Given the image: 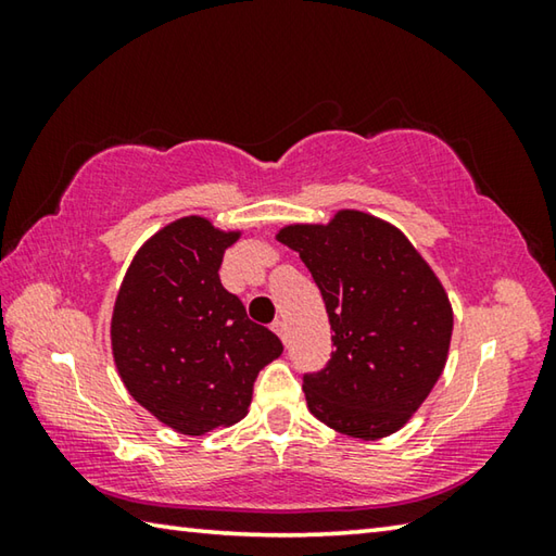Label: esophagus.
<instances>
[{"label":"esophagus","mask_w":556,"mask_h":556,"mask_svg":"<svg viewBox=\"0 0 556 556\" xmlns=\"http://www.w3.org/2000/svg\"><path fill=\"white\" fill-rule=\"evenodd\" d=\"M271 331H275L279 338H281V341H285L287 343V324L285 321H281V318H277V321L275 324H271Z\"/></svg>","instance_id":"obj_1"}]
</instances>
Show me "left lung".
I'll use <instances>...</instances> for the list:
<instances>
[{"instance_id": "8db88e82", "label": "left lung", "mask_w": 556, "mask_h": 556, "mask_svg": "<svg viewBox=\"0 0 556 556\" xmlns=\"http://www.w3.org/2000/svg\"><path fill=\"white\" fill-rule=\"evenodd\" d=\"M277 238L312 271L333 331L324 370L304 372L308 409L348 437L397 431L444 370L454 328L444 287L397 228L368 213Z\"/></svg>"}]
</instances>
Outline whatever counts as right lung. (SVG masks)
Instances as JSON below:
<instances>
[{
	"label": "right lung",
	"mask_w": 556,
	"mask_h": 556,
	"mask_svg": "<svg viewBox=\"0 0 556 556\" xmlns=\"http://www.w3.org/2000/svg\"><path fill=\"white\" fill-rule=\"evenodd\" d=\"M235 240L238 232L195 215L166 225L131 260L115 301L112 353L122 382L181 434L242 419L257 372L285 351L220 285Z\"/></svg>",
	"instance_id": "add662e5"
}]
</instances>
